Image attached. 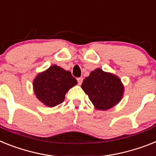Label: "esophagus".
I'll list each match as a JSON object with an SVG mask.
<instances>
[{"instance_id": "esophagus-1", "label": "esophagus", "mask_w": 156, "mask_h": 156, "mask_svg": "<svg viewBox=\"0 0 156 156\" xmlns=\"http://www.w3.org/2000/svg\"><path fill=\"white\" fill-rule=\"evenodd\" d=\"M77 80H78V83L79 85H81L82 83V81H83V78L82 77H80V78H77Z\"/></svg>"}]
</instances>
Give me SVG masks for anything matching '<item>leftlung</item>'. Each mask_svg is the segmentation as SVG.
<instances>
[{
	"label": "left lung",
	"mask_w": 156,
	"mask_h": 156,
	"mask_svg": "<svg viewBox=\"0 0 156 156\" xmlns=\"http://www.w3.org/2000/svg\"><path fill=\"white\" fill-rule=\"evenodd\" d=\"M94 107L99 110L109 109L121 100L124 86L120 78L98 68L93 70L82 84Z\"/></svg>",
	"instance_id": "1"
}]
</instances>
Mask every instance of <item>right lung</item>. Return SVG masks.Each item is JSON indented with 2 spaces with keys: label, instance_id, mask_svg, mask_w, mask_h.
Segmentation results:
<instances>
[{
  "label": "right lung",
  "instance_id": "right-lung-1",
  "mask_svg": "<svg viewBox=\"0 0 156 156\" xmlns=\"http://www.w3.org/2000/svg\"><path fill=\"white\" fill-rule=\"evenodd\" d=\"M77 83L70 71L52 65L34 79V93L45 105L54 107L63 101L66 92Z\"/></svg>",
  "mask_w": 156,
  "mask_h": 156
}]
</instances>
